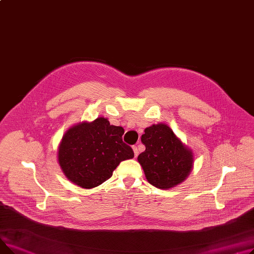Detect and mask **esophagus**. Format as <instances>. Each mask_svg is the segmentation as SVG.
<instances>
[{
    "label": "esophagus",
    "mask_w": 254,
    "mask_h": 254,
    "mask_svg": "<svg viewBox=\"0 0 254 254\" xmlns=\"http://www.w3.org/2000/svg\"><path fill=\"white\" fill-rule=\"evenodd\" d=\"M132 150H134L135 157H137L138 154H139V150H138V148H137V146H132Z\"/></svg>",
    "instance_id": "34e87169"
}]
</instances>
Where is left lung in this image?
I'll list each match as a JSON object with an SVG mask.
<instances>
[{"mask_svg":"<svg viewBox=\"0 0 254 254\" xmlns=\"http://www.w3.org/2000/svg\"><path fill=\"white\" fill-rule=\"evenodd\" d=\"M145 151L138 161L147 181L157 189H171L189 176L192 168V152L185 147L166 125L145 128L141 137Z\"/></svg>","mask_w":254,"mask_h":254,"instance_id":"obj_1","label":"left lung"}]
</instances>
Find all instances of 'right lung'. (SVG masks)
Masks as SVG:
<instances>
[{"instance_id": "add662e5", "label": "right lung", "mask_w": 254, "mask_h": 254, "mask_svg": "<svg viewBox=\"0 0 254 254\" xmlns=\"http://www.w3.org/2000/svg\"><path fill=\"white\" fill-rule=\"evenodd\" d=\"M124 132L104 117L71 127L59 148V163L66 178L82 189L108 180L120 162L134 157L130 146L123 141Z\"/></svg>"}]
</instances>
